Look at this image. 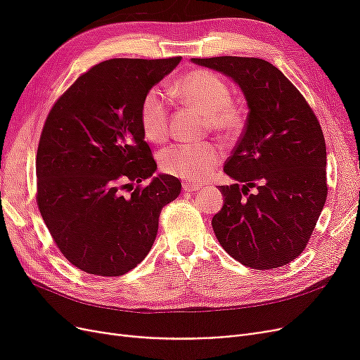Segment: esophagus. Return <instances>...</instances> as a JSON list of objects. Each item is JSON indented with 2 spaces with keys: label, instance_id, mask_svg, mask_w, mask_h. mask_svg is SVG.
<instances>
[{
  "label": "esophagus",
  "instance_id": "obj_1",
  "mask_svg": "<svg viewBox=\"0 0 360 360\" xmlns=\"http://www.w3.org/2000/svg\"><path fill=\"white\" fill-rule=\"evenodd\" d=\"M198 189H200V184H197V183H191V181L183 183V191L184 192H193V191H198Z\"/></svg>",
  "mask_w": 360,
  "mask_h": 360
}]
</instances>
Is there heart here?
Instances as JSON below:
<instances>
[{"mask_svg":"<svg viewBox=\"0 0 360 360\" xmlns=\"http://www.w3.org/2000/svg\"><path fill=\"white\" fill-rule=\"evenodd\" d=\"M174 93L183 103L204 114L205 129L234 138L243 129L242 108L231 101L226 81L212 70L189 72L174 84ZM144 136L151 143H162L169 134V103L158 86L150 89L139 106ZM224 159V150L214 143L176 144L160 151V169L172 177L201 183L210 177Z\"/></svg>","mask_w":360,"mask_h":360,"instance_id":"1","label":"heart"}]
</instances>
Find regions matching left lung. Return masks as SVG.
Instances as JSON below:
<instances>
[{"label": "left lung", "instance_id": "left-lung-1", "mask_svg": "<svg viewBox=\"0 0 360 360\" xmlns=\"http://www.w3.org/2000/svg\"><path fill=\"white\" fill-rule=\"evenodd\" d=\"M243 90L249 114L224 171V207L212 219L221 246L238 263L270 270L307 248L328 198L326 143L312 108L287 76L254 57L192 58ZM256 188L254 194L250 189Z\"/></svg>", "mask_w": 360, "mask_h": 360}]
</instances>
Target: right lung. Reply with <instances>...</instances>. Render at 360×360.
<instances>
[{
  "mask_svg": "<svg viewBox=\"0 0 360 360\" xmlns=\"http://www.w3.org/2000/svg\"><path fill=\"white\" fill-rule=\"evenodd\" d=\"M180 60L102 61L46 117L36 156L37 207L60 252L86 274L122 276L136 267L153 246L162 209L181 191L177 177L151 179L158 165L139 120L146 93Z\"/></svg>",
  "mask_w": 360,
  "mask_h": 360,
  "instance_id": "1",
  "label": "right lung"
}]
</instances>
